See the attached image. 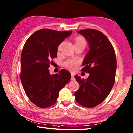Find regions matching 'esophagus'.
<instances>
[{"label":"esophagus","instance_id":"esophagus-1","mask_svg":"<svg viewBox=\"0 0 133 133\" xmlns=\"http://www.w3.org/2000/svg\"><path fill=\"white\" fill-rule=\"evenodd\" d=\"M71 80H74V73H71Z\"/></svg>","mask_w":133,"mask_h":133}]
</instances>
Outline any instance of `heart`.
<instances>
[{
    "mask_svg": "<svg viewBox=\"0 0 133 133\" xmlns=\"http://www.w3.org/2000/svg\"><path fill=\"white\" fill-rule=\"evenodd\" d=\"M63 43H62L58 47V50H61V47L63 45ZM86 44V41L85 39L82 36H78L75 38V44ZM78 61L75 59H69V60L66 61L64 63V66L66 67V69H69L70 70H74L77 68L78 64Z\"/></svg>",
    "mask_w": 133,
    "mask_h": 133,
    "instance_id": "obj_1",
    "label": "heart"
}]
</instances>
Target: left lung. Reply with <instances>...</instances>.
Here are the masks:
<instances>
[{
  "label": "left lung",
  "mask_w": 133,
  "mask_h": 133,
  "mask_svg": "<svg viewBox=\"0 0 133 133\" xmlns=\"http://www.w3.org/2000/svg\"><path fill=\"white\" fill-rule=\"evenodd\" d=\"M85 38L90 50L84 58L82 71L89 73L86 79L74 76L80 85L74 93L75 101L86 107L101 104L110 94L115 82L117 60L114 48L99 31L85 29L77 32Z\"/></svg>",
  "instance_id": "8db88e82"
}]
</instances>
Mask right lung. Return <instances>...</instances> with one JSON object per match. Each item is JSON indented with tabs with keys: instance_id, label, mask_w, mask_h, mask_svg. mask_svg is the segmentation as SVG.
I'll use <instances>...</instances> for the list:
<instances>
[{
	"instance_id": "right-lung-1",
	"label": "right lung",
	"mask_w": 133,
	"mask_h": 133,
	"mask_svg": "<svg viewBox=\"0 0 133 133\" xmlns=\"http://www.w3.org/2000/svg\"><path fill=\"white\" fill-rule=\"evenodd\" d=\"M72 32L41 29L31 35L24 45L20 78L28 98L36 106L46 108L53 105L60 90L71 78L64 69L50 75L49 68L51 59L57 56L59 45Z\"/></svg>"
}]
</instances>
